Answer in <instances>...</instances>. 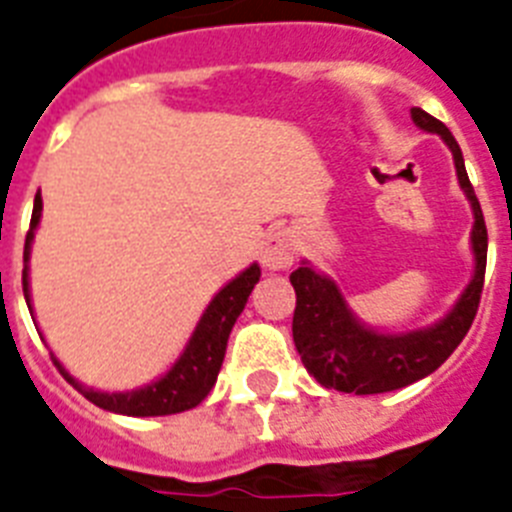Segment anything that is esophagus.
Returning <instances> with one entry per match:
<instances>
[{"label": "esophagus", "instance_id": "34e87169", "mask_svg": "<svg viewBox=\"0 0 512 512\" xmlns=\"http://www.w3.org/2000/svg\"><path fill=\"white\" fill-rule=\"evenodd\" d=\"M296 244L289 231H273L260 249V260L268 270H283L294 263Z\"/></svg>", "mask_w": 512, "mask_h": 512}]
</instances>
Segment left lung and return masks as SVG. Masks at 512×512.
I'll use <instances>...</instances> for the list:
<instances>
[{
  "label": "left lung",
  "mask_w": 512,
  "mask_h": 512,
  "mask_svg": "<svg viewBox=\"0 0 512 512\" xmlns=\"http://www.w3.org/2000/svg\"><path fill=\"white\" fill-rule=\"evenodd\" d=\"M414 119L422 130L437 132L453 150L455 171L463 192L474 208V244L476 270L468 289L458 299L448 317H442L437 325L427 330H411V333H377L356 322L341 291L330 278L320 276L312 268L302 265L291 273V286L296 291L294 309V343L302 356V364L320 385L341 393L372 395L388 393V390L406 388L411 382L432 375L466 338L468 328L476 317L479 299L484 289V270H487V223L482 216V205L476 200L474 187L468 182L463 153L455 143V137L440 119L427 114L424 109H411Z\"/></svg>",
  "instance_id": "obj_1"
}]
</instances>
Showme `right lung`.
Here are the masks:
<instances>
[{"mask_svg":"<svg viewBox=\"0 0 512 512\" xmlns=\"http://www.w3.org/2000/svg\"><path fill=\"white\" fill-rule=\"evenodd\" d=\"M41 195H36L33 203V216H30V231L25 236V268H23V294L25 302L30 304L28 291V257H30V242H33V231H36L38 221H41ZM260 281V268L249 265L242 276H236L229 286H223L208 309L203 312L200 322H197L195 333H192L190 343L184 354L176 359L174 367L156 380L148 388L132 390V393H98V390L83 388L72 375L64 372L62 364L57 362V356L51 354L54 364L59 367L67 382H72L80 393L88 398L90 403H96L98 409L114 411V414L124 416H166L179 414V411L195 409L197 403L205 401V395L213 390L216 377L221 372L223 354H226V343H229V333L234 328L236 317L242 315L244 304H247L249 294L255 289V283ZM30 309V307H28Z\"/></svg>","mask_w":512,"mask_h":512,"instance_id":"add662e5","label":"right lung"}]
</instances>
